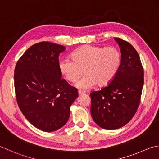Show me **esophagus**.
<instances>
[{
	"label": "esophagus",
	"instance_id": "esophagus-1",
	"mask_svg": "<svg viewBox=\"0 0 159 159\" xmlns=\"http://www.w3.org/2000/svg\"><path fill=\"white\" fill-rule=\"evenodd\" d=\"M84 93H86L85 91H82V90H78V94H79L80 95H83V94H84Z\"/></svg>",
	"mask_w": 159,
	"mask_h": 159
}]
</instances>
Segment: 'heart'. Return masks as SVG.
Returning a JSON list of instances; mask_svg holds the SVG:
<instances>
[{
	"label": "heart",
	"mask_w": 159,
	"mask_h": 159,
	"mask_svg": "<svg viewBox=\"0 0 159 159\" xmlns=\"http://www.w3.org/2000/svg\"><path fill=\"white\" fill-rule=\"evenodd\" d=\"M71 59H63L59 61V70L67 81L75 82L77 88L86 90L97 84L106 86L114 79L121 62L120 51L115 47H102L84 45L77 48L71 54Z\"/></svg>",
	"instance_id": "obj_1"
}]
</instances>
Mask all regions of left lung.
<instances>
[{"instance_id": "left-lung-1", "label": "left lung", "mask_w": 159, "mask_h": 159, "mask_svg": "<svg viewBox=\"0 0 159 159\" xmlns=\"http://www.w3.org/2000/svg\"><path fill=\"white\" fill-rule=\"evenodd\" d=\"M121 54L119 69L111 82L90 94V112L97 125L116 129L127 124L140 103L144 82L143 69L135 48L128 42L115 38Z\"/></svg>"}]
</instances>
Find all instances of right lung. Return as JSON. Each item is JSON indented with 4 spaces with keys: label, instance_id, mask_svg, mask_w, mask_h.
<instances>
[{
    "label": "right lung",
    "instance_id": "1",
    "mask_svg": "<svg viewBox=\"0 0 159 159\" xmlns=\"http://www.w3.org/2000/svg\"><path fill=\"white\" fill-rule=\"evenodd\" d=\"M62 45L42 42L25 51L16 65V100L26 119L35 128L53 132L66 124L77 89L61 79L58 57Z\"/></svg>",
    "mask_w": 159,
    "mask_h": 159
}]
</instances>
